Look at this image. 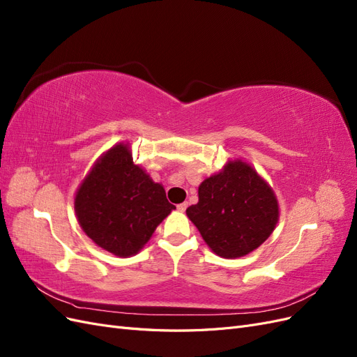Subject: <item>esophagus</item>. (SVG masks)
I'll use <instances>...</instances> for the list:
<instances>
[{
  "instance_id": "34e87169",
  "label": "esophagus",
  "mask_w": 357,
  "mask_h": 357,
  "mask_svg": "<svg viewBox=\"0 0 357 357\" xmlns=\"http://www.w3.org/2000/svg\"><path fill=\"white\" fill-rule=\"evenodd\" d=\"M186 208H188V202H181V204H178V205H177V210H178V211H181V213H183V211H186Z\"/></svg>"
}]
</instances>
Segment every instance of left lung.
Returning <instances> with one entry per match:
<instances>
[{
    "label": "left lung",
    "instance_id": "obj_1",
    "mask_svg": "<svg viewBox=\"0 0 357 357\" xmlns=\"http://www.w3.org/2000/svg\"><path fill=\"white\" fill-rule=\"evenodd\" d=\"M199 201L186 210L211 250L226 259L245 256L273 234L278 222L274 190L245 162L229 160L205 178Z\"/></svg>",
    "mask_w": 357,
    "mask_h": 357
}]
</instances>
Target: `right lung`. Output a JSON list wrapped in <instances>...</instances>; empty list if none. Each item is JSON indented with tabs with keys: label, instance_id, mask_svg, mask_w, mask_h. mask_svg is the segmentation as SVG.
<instances>
[{
	"label": "right lung",
	"instance_id": "obj_1",
	"mask_svg": "<svg viewBox=\"0 0 357 357\" xmlns=\"http://www.w3.org/2000/svg\"><path fill=\"white\" fill-rule=\"evenodd\" d=\"M176 207L165 189L134 164L128 144L105 152L84 177L74 210L84 234L119 257L138 253Z\"/></svg>",
	"mask_w": 357,
	"mask_h": 357
}]
</instances>
